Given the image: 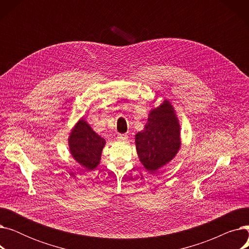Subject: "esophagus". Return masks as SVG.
Returning <instances> with one entry per match:
<instances>
[{"label": "esophagus", "instance_id": "1", "mask_svg": "<svg viewBox=\"0 0 249 249\" xmlns=\"http://www.w3.org/2000/svg\"><path fill=\"white\" fill-rule=\"evenodd\" d=\"M117 138L119 140H126V139H128V135L127 134H119L117 136Z\"/></svg>", "mask_w": 249, "mask_h": 249}]
</instances>
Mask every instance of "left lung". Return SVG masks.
<instances>
[{"label": "left lung", "mask_w": 249, "mask_h": 249, "mask_svg": "<svg viewBox=\"0 0 249 249\" xmlns=\"http://www.w3.org/2000/svg\"><path fill=\"white\" fill-rule=\"evenodd\" d=\"M135 142L140 161L151 173L175 158L180 146L179 125L168 101L150 112L145 128L136 134Z\"/></svg>", "instance_id": "1"}]
</instances>
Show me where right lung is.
<instances>
[{
	"instance_id": "obj_1",
	"label": "right lung",
	"mask_w": 249,
	"mask_h": 249,
	"mask_svg": "<svg viewBox=\"0 0 249 249\" xmlns=\"http://www.w3.org/2000/svg\"><path fill=\"white\" fill-rule=\"evenodd\" d=\"M105 143V139L93 131L89 124L82 119L71 134L70 149L78 163L87 169H93L100 162Z\"/></svg>"
}]
</instances>
